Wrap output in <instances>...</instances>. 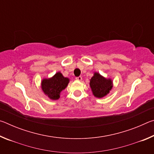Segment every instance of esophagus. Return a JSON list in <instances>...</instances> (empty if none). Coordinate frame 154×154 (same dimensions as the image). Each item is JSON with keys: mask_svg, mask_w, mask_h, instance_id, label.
Returning <instances> with one entry per match:
<instances>
[{"mask_svg": "<svg viewBox=\"0 0 154 154\" xmlns=\"http://www.w3.org/2000/svg\"><path fill=\"white\" fill-rule=\"evenodd\" d=\"M75 79H76L78 80V81H82V77H81V76L77 77L75 78Z\"/></svg>", "mask_w": 154, "mask_h": 154, "instance_id": "esophagus-1", "label": "esophagus"}]
</instances>
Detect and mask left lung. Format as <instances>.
Masks as SVG:
<instances>
[{
  "label": "left lung",
  "mask_w": 154,
  "mask_h": 154,
  "mask_svg": "<svg viewBox=\"0 0 154 154\" xmlns=\"http://www.w3.org/2000/svg\"><path fill=\"white\" fill-rule=\"evenodd\" d=\"M90 86L93 94L96 98H100L108 94L113 88V82L111 79H106L98 72H94L91 78Z\"/></svg>",
  "instance_id": "8db88e82"
}]
</instances>
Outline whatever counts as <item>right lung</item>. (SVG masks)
<instances>
[{"label": "right lung", "instance_id": "obj_1", "mask_svg": "<svg viewBox=\"0 0 154 154\" xmlns=\"http://www.w3.org/2000/svg\"><path fill=\"white\" fill-rule=\"evenodd\" d=\"M69 79L64 77L60 72H58L51 78L43 79L41 82V88L46 96L51 100H58L60 92L67 87Z\"/></svg>", "mask_w": 154, "mask_h": 154}]
</instances>
